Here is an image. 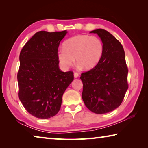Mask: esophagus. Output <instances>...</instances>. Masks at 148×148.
I'll return each instance as SVG.
<instances>
[{"label":"esophagus","instance_id":"34e87169","mask_svg":"<svg viewBox=\"0 0 148 148\" xmlns=\"http://www.w3.org/2000/svg\"><path fill=\"white\" fill-rule=\"evenodd\" d=\"M78 76H79V74H77V72H74V77H75V78H77V77H78Z\"/></svg>","mask_w":148,"mask_h":148}]
</instances>
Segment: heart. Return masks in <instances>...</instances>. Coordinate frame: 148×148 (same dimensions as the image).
<instances>
[{
	"label": "heart",
	"instance_id": "heart-1",
	"mask_svg": "<svg viewBox=\"0 0 148 148\" xmlns=\"http://www.w3.org/2000/svg\"><path fill=\"white\" fill-rule=\"evenodd\" d=\"M63 47L58 51L57 57L64 68L73 64L76 58L79 66L86 70L91 69L99 63L104 51L101 39L85 34H78L68 39L64 42Z\"/></svg>",
	"mask_w": 148,
	"mask_h": 148
}]
</instances>
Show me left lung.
<instances>
[{
  "instance_id": "8db88e82",
  "label": "left lung",
  "mask_w": 148,
  "mask_h": 148,
  "mask_svg": "<svg viewBox=\"0 0 148 148\" xmlns=\"http://www.w3.org/2000/svg\"><path fill=\"white\" fill-rule=\"evenodd\" d=\"M98 34L103 43L104 51L93 69L82 74V99L93 113H108L121 105L127 90V69L121 44L106 30L90 32Z\"/></svg>"
}]
</instances>
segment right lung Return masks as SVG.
Returning <instances> with one entry per match:
<instances>
[{
  "label": "right lung",
  "mask_w": 148,
  "mask_h": 148,
  "mask_svg": "<svg viewBox=\"0 0 148 148\" xmlns=\"http://www.w3.org/2000/svg\"><path fill=\"white\" fill-rule=\"evenodd\" d=\"M67 31H39L19 55V98L29 114L48 119L58 113L62 97L74 80L73 72H62L57 57L60 42Z\"/></svg>",
  "instance_id": "1"
}]
</instances>
